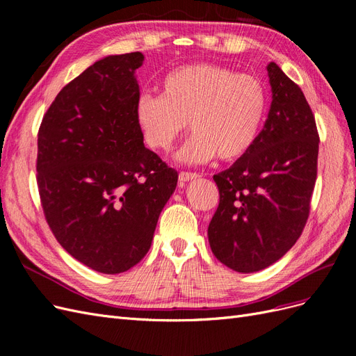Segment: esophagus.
<instances>
[{
	"instance_id": "obj_1",
	"label": "esophagus",
	"mask_w": 356,
	"mask_h": 356,
	"mask_svg": "<svg viewBox=\"0 0 356 356\" xmlns=\"http://www.w3.org/2000/svg\"><path fill=\"white\" fill-rule=\"evenodd\" d=\"M200 175L199 174H196V172H179V184H184V182H187V181H190V179H195V178H199Z\"/></svg>"
}]
</instances>
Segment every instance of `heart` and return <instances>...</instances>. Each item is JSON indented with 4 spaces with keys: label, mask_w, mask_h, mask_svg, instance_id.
I'll return each mask as SVG.
<instances>
[{
    "label": "heart",
    "mask_w": 356,
    "mask_h": 356,
    "mask_svg": "<svg viewBox=\"0 0 356 356\" xmlns=\"http://www.w3.org/2000/svg\"><path fill=\"white\" fill-rule=\"evenodd\" d=\"M267 111L260 79L217 63H190L169 71L160 96L141 95L135 120L145 143L168 152L186 132H195L178 153L188 163L242 159L257 143Z\"/></svg>",
    "instance_id": "b5f03b06"
}]
</instances>
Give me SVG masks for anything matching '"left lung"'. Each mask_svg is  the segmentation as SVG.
<instances>
[{"mask_svg": "<svg viewBox=\"0 0 356 356\" xmlns=\"http://www.w3.org/2000/svg\"><path fill=\"white\" fill-rule=\"evenodd\" d=\"M272 105L257 143L213 175L220 203L208 227L222 264L241 273L263 270L303 233L318 174L315 115L298 84L275 62L267 65Z\"/></svg>", "mask_w": 356, "mask_h": 356, "instance_id": "1", "label": "left lung"}]
</instances>
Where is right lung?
I'll return each mask as SVG.
<instances>
[{"mask_svg": "<svg viewBox=\"0 0 356 356\" xmlns=\"http://www.w3.org/2000/svg\"><path fill=\"white\" fill-rule=\"evenodd\" d=\"M141 51L106 56L63 88L38 129L37 184L51 233L75 260L115 275L152 246L178 172L135 120Z\"/></svg>", "mask_w": 356, "mask_h": 356, "instance_id": "1", "label": "right lung"}]
</instances>
